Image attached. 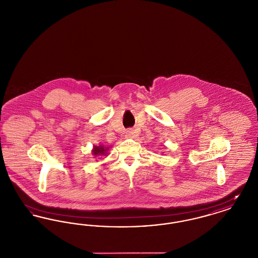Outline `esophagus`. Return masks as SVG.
<instances>
[{"label": "esophagus", "instance_id": "34e87169", "mask_svg": "<svg viewBox=\"0 0 258 258\" xmlns=\"http://www.w3.org/2000/svg\"><path fill=\"white\" fill-rule=\"evenodd\" d=\"M136 135V132H135V130H127L126 132H125V136L126 137H134Z\"/></svg>", "mask_w": 258, "mask_h": 258}]
</instances>
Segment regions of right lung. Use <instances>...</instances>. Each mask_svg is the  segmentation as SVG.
<instances>
[{
	"instance_id": "obj_1",
	"label": "right lung",
	"mask_w": 258,
	"mask_h": 258,
	"mask_svg": "<svg viewBox=\"0 0 258 258\" xmlns=\"http://www.w3.org/2000/svg\"><path fill=\"white\" fill-rule=\"evenodd\" d=\"M107 150L108 148L103 147L102 145H99V146H94V149L92 150V153L95 157H98V156H104V155H107Z\"/></svg>"
}]
</instances>
